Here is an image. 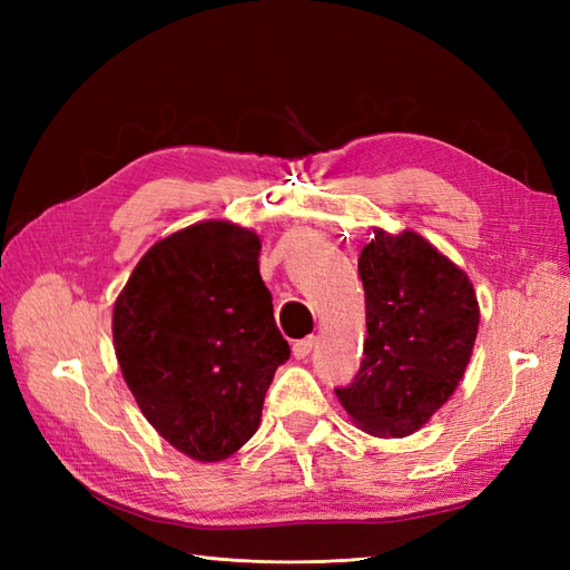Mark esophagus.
Masks as SVG:
<instances>
[{"instance_id":"esophagus-1","label":"esophagus","mask_w":570,"mask_h":570,"mask_svg":"<svg viewBox=\"0 0 570 570\" xmlns=\"http://www.w3.org/2000/svg\"><path fill=\"white\" fill-rule=\"evenodd\" d=\"M313 347H316V337H313V335L304 337V341H296V343H294V357H296V360L308 357Z\"/></svg>"}]
</instances>
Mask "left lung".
Instances as JSON below:
<instances>
[{
	"label": "left lung",
	"mask_w": 570,
	"mask_h": 570,
	"mask_svg": "<svg viewBox=\"0 0 570 570\" xmlns=\"http://www.w3.org/2000/svg\"><path fill=\"white\" fill-rule=\"evenodd\" d=\"M357 272L365 286V357L335 394L362 431L404 439L463 380L480 323L478 296L468 274L411 229H374Z\"/></svg>",
	"instance_id": "1"
}]
</instances>
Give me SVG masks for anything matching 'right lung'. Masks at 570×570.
Listing matches in <instances>:
<instances>
[{
	"label": "right lung",
	"mask_w": 570,
	"mask_h": 570,
	"mask_svg": "<svg viewBox=\"0 0 570 570\" xmlns=\"http://www.w3.org/2000/svg\"><path fill=\"white\" fill-rule=\"evenodd\" d=\"M259 249L247 227L190 225L156 242L115 301V353L129 392L159 435L203 463L252 439L274 372L292 355Z\"/></svg>",
	"instance_id": "add662e5"
}]
</instances>
